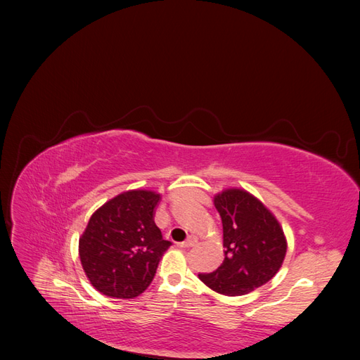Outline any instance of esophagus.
Returning <instances> with one entry per match:
<instances>
[{"instance_id":"obj_1","label":"esophagus","mask_w":360,"mask_h":360,"mask_svg":"<svg viewBox=\"0 0 360 360\" xmlns=\"http://www.w3.org/2000/svg\"><path fill=\"white\" fill-rule=\"evenodd\" d=\"M197 243H198V237L197 236H189L186 240L181 243V248H192V246H195Z\"/></svg>"}]
</instances>
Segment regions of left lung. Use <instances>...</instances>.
Instances as JSON below:
<instances>
[{
    "instance_id": "8db88e82",
    "label": "left lung",
    "mask_w": 360,
    "mask_h": 360,
    "mask_svg": "<svg viewBox=\"0 0 360 360\" xmlns=\"http://www.w3.org/2000/svg\"><path fill=\"white\" fill-rule=\"evenodd\" d=\"M214 207L224 226V261L212 274H200V279L225 296H242L267 284L287 252L275 216L242 189L216 195Z\"/></svg>"
}]
</instances>
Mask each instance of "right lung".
<instances>
[{
	"label": "right lung",
	"instance_id": "add662e5",
	"mask_svg": "<svg viewBox=\"0 0 360 360\" xmlns=\"http://www.w3.org/2000/svg\"><path fill=\"white\" fill-rule=\"evenodd\" d=\"M159 201L155 192L129 191L90 217L79 238V257L86 278L105 296L134 299L153 281L172 245L155 224Z\"/></svg>",
	"mask_w": 360,
	"mask_h": 360
}]
</instances>
